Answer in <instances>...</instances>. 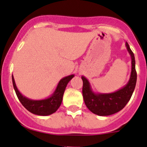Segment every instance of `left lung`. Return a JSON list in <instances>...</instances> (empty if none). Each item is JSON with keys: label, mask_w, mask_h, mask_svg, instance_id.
<instances>
[{"label": "left lung", "mask_w": 147, "mask_h": 147, "mask_svg": "<svg viewBox=\"0 0 147 147\" xmlns=\"http://www.w3.org/2000/svg\"><path fill=\"white\" fill-rule=\"evenodd\" d=\"M127 50L131 57V73L126 85L111 93H96L92 90L91 84L85 76L83 80V96L84 102L90 111L98 116H109L120 111L125 108L131 98L137 80L136 60L133 53L127 42L125 43Z\"/></svg>", "instance_id": "obj_1"}]
</instances>
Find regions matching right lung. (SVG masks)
<instances>
[{
	"label": "right lung",
	"mask_w": 147,
	"mask_h": 147,
	"mask_svg": "<svg viewBox=\"0 0 147 147\" xmlns=\"http://www.w3.org/2000/svg\"><path fill=\"white\" fill-rule=\"evenodd\" d=\"M74 76L75 75H70L61 79L60 81L58 83L56 88L53 93L51 94V96L45 99H42V100H32L22 95L16 86L13 75L12 83L14 91L18 99L22 103V105L28 111L34 114L39 115V116H48V115L55 113L59 109L62 102L63 95H64L66 87L69 82L72 80V78H74Z\"/></svg>",
	"instance_id": "right-lung-1"
}]
</instances>
